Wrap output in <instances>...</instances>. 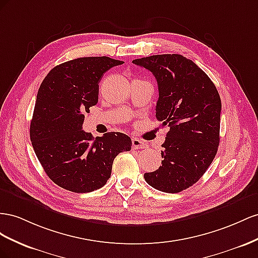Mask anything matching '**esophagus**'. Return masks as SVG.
<instances>
[{"mask_svg": "<svg viewBox=\"0 0 258 258\" xmlns=\"http://www.w3.org/2000/svg\"><path fill=\"white\" fill-rule=\"evenodd\" d=\"M146 147H147V145L144 142H142L141 139H138V138L132 139V148L133 149H144V148H146Z\"/></svg>", "mask_w": 258, "mask_h": 258, "instance_id": "1", "label": "esophagus"}]
</instances>
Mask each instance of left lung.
Here are the masks:
<instances>
[{
  "label": "left lung",
  "mask_w": 258,
  "mask_h": 258,
  "mask_svg": "<svg viewBox=\"0 0 258 258\" xmlns=\"http://www.w3.org/2000/svg\"><path fill=\"white\" fill-rule=\"evenodd\" d=\"M133 63L157 79L156 117L162 126L170 127L162 145V165L145 173V180L163 192H180L202 177L216 156L222 111L219 94L207 73L181 55H153Z\"/></svg>",
  "instance_id": "1"
}]
</instances>
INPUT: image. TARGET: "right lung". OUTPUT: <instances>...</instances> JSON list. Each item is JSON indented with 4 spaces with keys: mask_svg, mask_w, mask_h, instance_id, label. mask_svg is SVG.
<instances>
[{
    "mask_svg": "<svg viewBox=\"0 0 258 258\" xmlns=\"http://www.w3.org/2000/svg\"><path fill=\"white\" fill-rule=\"evenodd\" d=\"M121 63L106 56L77 58L51 69L39 88L30 139L48 177L66 190L85 194L105 186L114 158L132 149L123 133L94 138L82 130L84 114L98 101L102 76Z\"/></svg>",
    "mask_w": 258,
    "mask_h": 258,
    "instance_id": "obj_1",
    "label": "right lung"
}]
</instances>
